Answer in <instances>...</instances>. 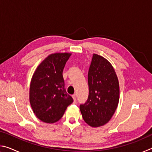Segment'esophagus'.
Returning a JSON list of instances; mask_svg holds the SVG:
<instances>
[{
    "label": "esophagus",
    "instance_id": "34e87169",
    "mask_svg": "<svg viewBox=\"0 0 152 152\" xmlns=\"http://www.w3.org/2000/svg\"><path fill=\"white\" fill-rule=\"evenodd\" d=\"M72 98H73V99H74V103H76V94H73V95H72Z\"/></svg>",
    "mask_w": 152,
    "mask_h": 152
}]
</instances>
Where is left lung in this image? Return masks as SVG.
I'll use <instances>...</instances> for the list:
<instances>
[{
    "label": "left lung",
    "mask_w": 152,
    "mask_h": 152,
    "mask_svg": "<svg viewBox=\"0 0 152 152\" xmlns=\"http://www.w3.org/2000/svg\"><path fill=\"white\" fill-rule=\"evenodd\" d=\"M88 83V99L80 105V109L87 124L100 127L110 119L119 101V81L109 61L101 56L93 54Z\"/></svg>",
    "instance_id": "1"
}]
</instances>
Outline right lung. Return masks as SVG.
<instances>
[{
	"mask_svg": "<svg viewBox=\"0 0 152 152\" xmlns=\"http://www.w3.org/2000/svg\"><path fill=\"white\" fill-rule=\"evenodd\" d=\"M70 53H53L37 67L30 84L31 106L38 119L55 123L63 116L74 100L66 92L63 70Z\"/></svg>",
	"mask_w": 152,
	"mask_h": 152,
	"instance_id": "right-lung-1",
	"label": "right lung"
}]
</instances>
